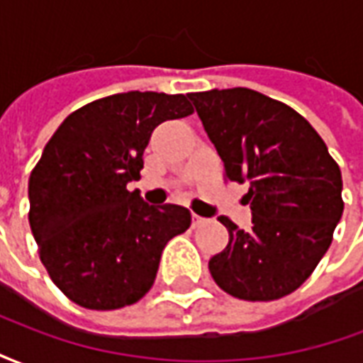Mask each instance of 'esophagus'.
<instances>
[{
  "instance_id": "34e87169",
  "label": "esophagus",
  "mask_w": 363,
  "mask_h": 363,
  "mask_svg": "<svg viewBox=\"0 0 363 363\" xmlns=\"http://www.w3.org/2000/svg\"><path fill=\"white\" fill-rule=\"evenodd\" d=\"M206 221H208L206 218H202V216H196V213H194V216H192V228H202Z\"/></svg>"
}]
</instances>
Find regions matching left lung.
<instances>
[{
  "label": "left lung",
  "mask_w": 363,
  "mask_h": 363,
  "mask_svg": "<svg viewBox=\"0 0 363 363\" xmlns=\"http://www.w3.org/2000/svg\"><path fill=\"white\" fill-rule=\"evenodd\" d=\"M229 181H249L252 228L221 216L229 243L210 274L229 296L272 301L296 291L333 243L342 218V174L315 128L259 91L190 93Z\"/></svg>",
  "instance_id": "8db88e82"
}]
</instances>
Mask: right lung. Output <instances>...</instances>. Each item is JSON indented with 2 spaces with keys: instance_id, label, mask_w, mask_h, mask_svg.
<instances>
[{
  "instance_id": "obj_1",
  "label": "right lung",
  "mask_w": 363,
  "mask_h": 363,
  "mask_svg": "<svg viewBox=\"0 0 363 363\" xmlns=\"http://www.w3.org/2000/svg\"><path fill=\"white\" fill-rule=\"evenodd\" d=\"M192 112L184 95L128 91L72 112L46 143L28 179V223L74 303L111 311L140 301L165 245L190 228L186 208L145 204L126 184L140 179L151 132Z\"/></svg>"
}]
</instances>
